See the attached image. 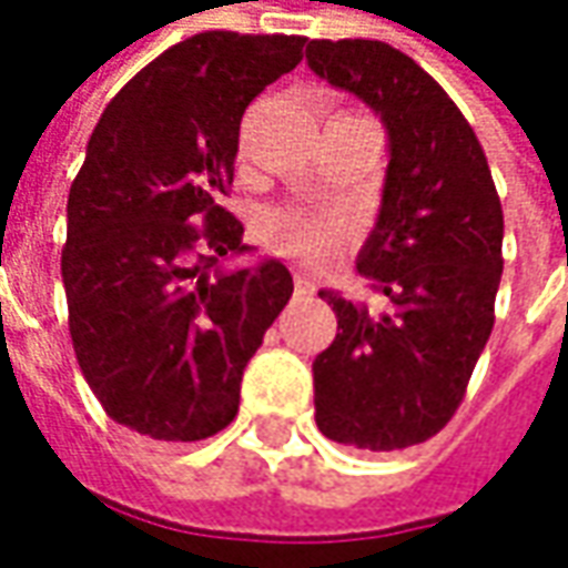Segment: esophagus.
<instances>
[{
  "label": "esophagus",
  "mask_w": 568,
  "mask_h": 568,
  "mask_svg": "<svg viewBox=\"0 0 568 568\" xmlns=\"http://www.w3.org/2000/svg\"><path fill=\"white\" fill-rule=\"evenodd\" d=\"M293 291H296V296H312L315 284L306 275H293Z\"/></svg>",
  "instance_id": "esophagus-1"
}]
</instances>
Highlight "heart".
<instances>
[{"instance_id":"1","label":"heart","mask_w":568,"mask_h":568,"mask_svg":"<svg viewBox=\"0 0 568 568\" xmlns=\"http://www.w3.org/2000/svg\"><path fill=\"white\" fill-rule=\"evenodd\" d=\"M258 240L277 253V256L296 258V262H306V265H318L331 258L341 246H344L346 222L344 212L337 209H322V212H312V209H272L265 212L256 224Z\"/></svg>"}]
</instances>
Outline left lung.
I'll return each mask as SVG.
<instances>
[{
    "label": "left lung",
    "mask_w": 568,
    "mask_h": 568,
    "mask_svg": "<svg viewBox=\"0 0 568 568\" xmlns=\"http://www.w3.org/2000/svg\"><path fill=\"white\" fill-rule=\"evenodd\" d=\"M306 62L382 118L390 155L356 258L390 306L318 293L337 337L312 363L315 422L356 450H403L450 422L488 344L504 209L469 121L409 55L382 40H310Z\"/></svg>",
    "instance_id": "left-lung-1"
}]
</instances>
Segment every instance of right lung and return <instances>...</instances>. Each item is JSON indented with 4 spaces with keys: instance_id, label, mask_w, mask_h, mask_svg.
<instances>
[{
    "instance_id": "add662e5",
    "label": "right lung",
    "mask_w": 568,
    "mask_h": 568,
    "mask_svg": "<svg viewBox=\"0 0 568 568\" xmlns=\"http://www.w3.org/2000/svg\"><path fill=\"white\" fill-rule=\"evenodd\" d=\"M303 43L196 33L124 83L87 143L68 193V328L90 390L124 428L203 440L237 416L243 368L293 277L281 258L227 265L250 246L219 203L240 118Z\"/></svg>"
}]
</instances>
